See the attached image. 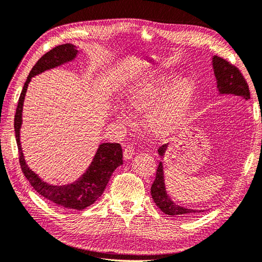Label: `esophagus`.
Returning <instances> with one entry per match:
<instances>
[{"label":"esophagus","instance_id":"1","mask_svg":"<svg viewBox=\"0 0 262 262\" xmlns=\"http://www.w3.org/2000/svg\"><path fill=\"white\" fill-rule=\"evenodd\" d=\"M134 156V149L131 145H127L123 149V158L124 159H131Z\"/></svg>","mask_w":262,"mask_h":262}]
</instances>
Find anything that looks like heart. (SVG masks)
Masks as SVG:
<instances>
[{"label":"heart","mask_w":262,"mask_h":262,"mask_svg":"<svg viewBox=\"0 0 262 262\" xmlns=\"http://www.w3.org/2000/svg\"><path fill=\"white\" fill-rule=\"evenodd\" d=\"M195 83L189 77L175 80L166 74L140 81L125 93V107L133 115L148 114V125L158 137L172 133L186 118L195 95ZM119 118L124 120L123 115Z\"/></svg>","instance_id":"1"}]
</instances>
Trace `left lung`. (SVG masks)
Here are the masks:
<instances>
[{"instance_id":"left-lung-1","label":"left lung","mask_w":262,"mask_h":262,"mask_svg":"<svg viewBox=\"0 0 262 262\" xmlns=\"http://www.w3.org/2000/svg\"><path fill=\"white\" fill-rule=\"evenodd\" d=\"M214 74L217 81V89L222 95H234L243 97L245 100L250 98L249 88L247 82L242 75L239 70L230 63L227 60L214 56L212 58ZM167 148V144L160 146L158 152L160 157L164 156V152ZM151 196L156 205L160 210L171 216H180V217H189L196 215L198 213H202L204 210H192V208H186L180 206L172 201V199L167 195L164 185V176H163V165L162 162H159L158 169H157L156 179L150 188Z\"/></svg>"}]
</instances>
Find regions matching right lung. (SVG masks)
<instances>
[{
	"instance_id": "1",
	"label": "right lung",
	"mask_w": 262,
	"mask_h": 262,
	"mask_svg": "<svg viewBox=\"0 0 262 262\" xmlns=\"http://www.w3.org/2000/svg\"><path fill=\"white\" fill-rule=\"evenodd\" d=\"M78 54L76 46L73 44H63L52 48L41 57L31 70L20 93L18 106L16 110L14 128L19 151V163L23 173L36 192L48 200L66 208L81 211L95 203L102 195L104 189L111 179L113 172L122 164V148L118 143H102L97 150L91 164L77 181L63 186L49 185L41 181L27 165L25 156L20 144V128L23 124V108L26 92L31 78L44 71L59 67L67 62L74 60Z\"/></svg>"
}]
</instances>
